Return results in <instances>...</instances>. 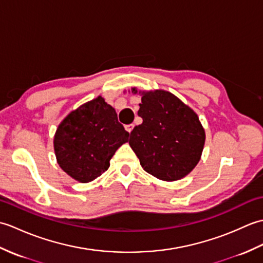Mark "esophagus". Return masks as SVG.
I'll use <instances>...</instances> for the list:
<instances>
[{"label":"esophagus","instance_id":"34e87169","mask_svg":"<svg viewBox=\"0 0 263 263\" xmlns=\"http://www.w3.org/2000/svg\"><path fill=\"white\" fill-rule=\"evenodd\" d=\"M133 127H135V125H133V124H127V125H125V130L128 133H131V131L133 130Z\"/></svg>","mask_w":263,"mask_h":263}]
</instances>
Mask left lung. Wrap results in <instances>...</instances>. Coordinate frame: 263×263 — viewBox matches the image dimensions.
Returning a JSON list of instances; mask_svg holds the SVG:
<instances>
[{"instance_id": "1", "label": "left lung", "mask_w": 263, "mask_h": 263, "mask_svg": "<svg viewBox=\"0 0 263 263\" xmlns=\"http://www.w3.org/2000/svg\"><path fill=\"white\" fill-rule=\"evenodd\" d=\"M138 115L142 124L133 128L128 144L142 168L161 181L185 177L200 161L205 141L197 113L170 91H139Z\"/></svg>"}]
</instances>
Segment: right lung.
I'll return each mask as SVG.
<instances>
[{
  "label": "right lung",
  "instance_id": "obj_1",
  "mask_svg": "<svg viewBox=\"0 0 263 263\" xmlns=\"http://www.w3.org/2000/svg\"><path fill=\"white\" fill-rule=\"evenodd\" d=\"M128 132L110 105L98 96L72 110L54 136L58 164L73 180L88 183L108 170L109 160Z\"/></svg>",
  "mask_w": 263,
  "mask_h": 263
}]
</instances>
